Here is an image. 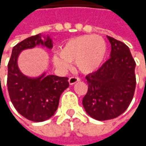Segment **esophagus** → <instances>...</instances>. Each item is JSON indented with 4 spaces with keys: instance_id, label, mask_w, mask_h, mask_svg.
Wrapping results in <instances>:
<instances>
[{
    "instance_id": "esophagus-1",
    "label": "esophagus",
    "mask_w": 146,
    "mask_h": 146,
    "mask_svg": "<svg viewBox=\"0 0 146 146\" xmlns=\"http://www.w3.org/2000/svg\"><path fill=\"white\" fill-rule=\"evenodd\" d=\"M78 81H80V78L77 77V76H71L69 79V83H70V85H73V84H76Z\"/></svg>"
}]
</instances>
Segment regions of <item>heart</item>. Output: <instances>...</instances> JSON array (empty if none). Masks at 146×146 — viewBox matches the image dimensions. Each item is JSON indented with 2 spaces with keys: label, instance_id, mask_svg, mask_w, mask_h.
Returning a JSON list of instances; mask_svg holds the SVG:
<instances>
[{
  "label": "heart",
  "instance_id": "obj_1",
  "mask_svg": "<svg viewBox=\"0 0 146 146\" xmlns=\"http://www.w3.org/2000/svg\"><path fill=\"white\" fill-rule=\"evenodd\" d=\"M54 55L53 62L61 70H67L69 62L75 63L80 72L93 73L101 66L106 54L104 39L97 35H82L69 40Z\"/></svg>",
  "mask_w": 146,
  "mask_h": 146
}]
</instances>
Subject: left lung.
<instances>
[{
    "mask_svg": "<svg viewBox=\"0 0 146 146\" xmlns=\"http://www.w3.org/2000/svg\"><path fill=\"white\" fill-rule=\"evenodd\" d=\"M110 58L97 71L86 76L88 89L83 98L86 113L97 120L114 119L125 112L135 91V62L123 42L107 36Z\"/></svg>",
    "mask_w": 146,
    "mask_h": 146,
    "instance_id": "1",
    "label": "left lung"
}]
</instances>
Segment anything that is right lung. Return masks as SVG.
Listing matches in <instances>:
<instances>
[{"label": "right lung", "instance_id": "1", "mask_svg": "<svg viewBox=\"0 0 146 146\" xmlns=\"http://www.w3.org/2000/svg\"><path fill=\"white\" fill-rule=\"evenodd\" d=\"M42 45L51 49L49 36L42 40L41 33L25 39L12 49L8 64V93L12 104L21 115L33 122H42L53 116L57 110L62 93L69 87L68 77L54 75L32 78L24 75L18 66V58L22 51Z\"/></svg>", "mask_w": 146, "mask_h": 146}]
</instances>
